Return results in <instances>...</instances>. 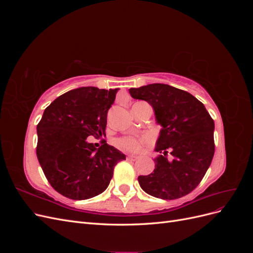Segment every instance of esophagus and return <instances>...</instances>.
I'll list each match as a JSON object with an SVG mask.
<instances>
[{
  "instance_id": "esophagus-1",
  "label": "esophagus",
  "mask_w": 253,
  "mask_h": 253,
  "mask_svg": "<svg viewBox=\"0 0 253 253\" xmlns=\"http://www.w3.org/2000/svg\"><path fill=\"white\" fill-rule=\"evenodd\" d=\"M126 159H128V160H136V159H138V156H137V155H127Z\"/></svg>"
}]
</instances>
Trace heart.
I'll return each mask as SVG.
<instances>
[{"label": "heart", "mask_w": 253, "mask_h": 253, "mask_svg": "<svg viewBox=\"0 0 253 253\" xmlns=\"http://www.w3.org/2000/svg\"><path fill=\"white\" fill-rule=\"evenodd\" d=\"M150 140V137L143 135L140 137L126 136L115 140V145L121 151L125 152H136L141 149V145Z\"/></svg>", "instance_id": "obj_1"}]
</instances>
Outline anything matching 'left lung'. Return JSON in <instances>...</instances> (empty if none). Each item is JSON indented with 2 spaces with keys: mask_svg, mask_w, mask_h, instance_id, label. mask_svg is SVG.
Returning <instances> with one entry per match:
<instances>
[{
  "mask_svg": "<svg viewBox=\"0 0 253 253\" xmlns=\"http://www.w3.org/2000/svg\"><path fill=\"white\" fill-rule=\"evenodd\" d=\"M134 99L144 100L154 110L162 126L155 151V169L138 177L145 193L162 200H176L198 186L214 155V121L205 105L186 90L164 83L129 88ZM170 148L172 161L166 158Z\"/></svg>",
  "mask_w": 253,
  "mask_h": 253,
  "instance_id": "1",
  "label": "left lung"
}]
</instances>
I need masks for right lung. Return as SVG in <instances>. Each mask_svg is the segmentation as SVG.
<instances>
[{"instance_id":"obj_1","label":"right lung","mask_w":253,"mask_h":253,"mask_svg":"<svg viewBox=\"0 0 253 253\" xmlns=\"http://www.w3.org/2000/svg\"><path fill=\"white\" fill-rule=\"evenodd\" d=\"M118 88L79 87L61 95L37 126V157L57 192L76 201L102 193L114 167L126 155L105 141L95 148L86 138L105 136L106 116Z\"/></svg>"}]
</instances>
